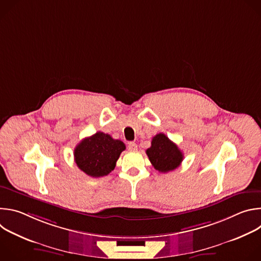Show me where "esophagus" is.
Listing matches in <instances>:
<instances>
[{
	"mask_svg": "<svg viewBox=\"0 0 261 261\" xmlns=\"http://www.w3.org/2000/svg\"><path fill=\"white\" fill-rule=\"evenodd\" d=\"M128 148H129V151H136L137 150V144L135 142L131 141V142L128 143Z\"/></svg>",
	"mask_w": 261,
	"mask_h": 261,
	"instance_id": "34e87169",
	"label": "esophagus"
}]
</instances>
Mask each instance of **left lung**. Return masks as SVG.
<instances>
[{"instance_id": "obj_1", "label": "left lung", "mask_w": 261, "mask_h": 261, "mask_svg": "<svg viewBox=\"0 0 261 261\" xmlns=\"http://www.w3.org/2000/svg\"><path fill=\"white\" fill-rule=\"evenodd\" d=\"M151 144L146 150V155L156 170L165 173L180 165L184 159L182 153L165 134L159 133L154 136Z\"/></svg>"}]
</instances>
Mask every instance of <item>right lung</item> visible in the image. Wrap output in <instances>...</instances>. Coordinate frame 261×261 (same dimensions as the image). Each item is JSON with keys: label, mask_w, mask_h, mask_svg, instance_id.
Here are the masks:
<instances>
[{"label": "right lung", "mask_w": 261, "mask_h": 261, "mask_svg": "<svg viewBox=\"0 0 261 261\" xmlns=\"http://www.w3.org/2000/svg\"><path fill=\"white\" fill-rule=\"evenodd\" d=\"M126 145L109 134L97 132L83 139L74 150V160L79 168L93 177L107 175L116 167Z\"/></svg>", "instance_id": "add662e5"}]
</instances>
